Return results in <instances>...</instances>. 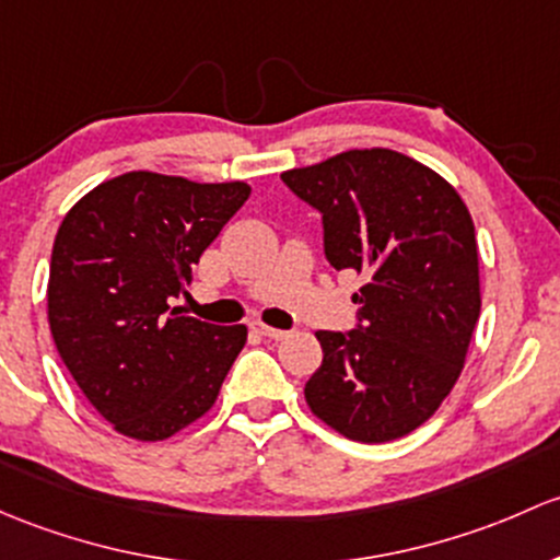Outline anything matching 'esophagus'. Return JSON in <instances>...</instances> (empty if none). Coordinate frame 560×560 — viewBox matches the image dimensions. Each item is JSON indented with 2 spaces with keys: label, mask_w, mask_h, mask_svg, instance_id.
<instances>
[{
  "label": "esophagus",
  "mask_w": 560,
  "mask_h": 560,
  "mask_svg": "<svg viewBox=\"0 0 560 560\" xmlns=\"http://www.w3.org/2000/svg\"><path fill=\"white\" fill-rule=\"evenodd\" d=\"M252 329H255V332H260L262 338H268V340H281V338H287L284 329L268 327V325H262V322H255V325H252Z\"/></svg>",
  "instance_id": "esophagus-1"
}]
</instances>
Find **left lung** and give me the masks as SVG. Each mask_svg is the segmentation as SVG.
I'll return each mask as SVG.
<instances>
[{
    "mask_svg": "<svg viewBox=\"0 0 560 560\" xmlns=\"http://www.w3.org/2000/svg\"><path fill=\"white\" fill-rule=\"evenodd\" d=\"M322 211L332 268L364 273L351 332L319 329L311 413L357 443H388L434 416L464 370L480 316L475 225L462 196L402 152L349 150L290 168Z\"/></svg>",
    "mask_w": 560,
    "mask_h": 560,
    "instance_id": "left-lung-1",
    "label": "left lung"
}]
</instances>
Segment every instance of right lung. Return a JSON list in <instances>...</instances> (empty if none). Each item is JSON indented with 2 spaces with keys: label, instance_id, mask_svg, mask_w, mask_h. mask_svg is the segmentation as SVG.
Instances as JSON below:
<instances>
[{
  "label": "right lung",
  "instance_id": "obj_1",
  "mask_svg": "<svg viewBox=\"0 0 560 560\" xmlns=\"http://www.w3.org/2000/svg\"><path fill=\"white\" fill-rule=\"evenodd\" d=\"M249 192L246 182L128 172L63 217L47 322L67 370L115 432L158 443L217 402L246 327L182 316L172 298Z\"/></svg>",
  "mask_w": 560,
  "mask_h": 560
}]
</instances>
